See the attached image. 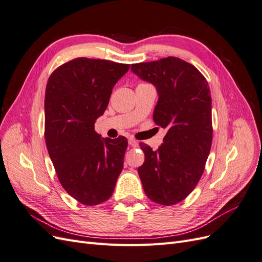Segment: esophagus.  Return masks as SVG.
I'll list each match as a JSON object with an SVG mask.
<instances>
[{
  "label": "esophagus",
  "instance_id": "34e87169",
  "mask_svg": "<svg viewBox=\"0 0 262 262\" xmlns=\"http://www.w3.org/2000/svg\"><path fill=\"white\" fill-rule=\"evenodd\" d=\"M138 144H139V142L136 139H133V138L129 139V145L136 147V146H138Z\"/></svg>",
  "mask_w": 262,
  "mask_h": 262
}]
</instances>
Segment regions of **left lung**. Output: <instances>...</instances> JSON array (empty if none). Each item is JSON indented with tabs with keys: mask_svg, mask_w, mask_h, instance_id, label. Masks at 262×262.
I'll return each mask as SVG.
<instances>
[{
	"mask_svg": "<svg viewBox=\"0 0 262 262\" xmlns=\"http://www.w3.org/2000/svg\"><path fill=\"white\" fill-rule=\"evenodd\" d=\"M141 80L158 94L153 119L166 129L157 150L140 143L145 161L138 168L145 194L162 205H173L199 182L212 144V99L205 77L175 57L132 64Z\"/></svg>",
	"mask_w": 262,
	"mask_h": 262,
	"instance_id": "left-lung-1",
	"label": "left lung"
}]
</instances>
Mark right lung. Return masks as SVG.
Returning a JSON list of instances; mask_svg holds the SVG:
<instances>
[{"mask_svg":"<svg viewBox=\"0 0 262 262\" xmlns=\"http://www.w3.org/2000/svg\"><path fill=\"white\" fill-rule=\"evenodd\" d=\"M129 68L113 61L76 58L59 67L47 83V148L62 187L85 205L108 200L123 168L128 140L101 138L94 124Z\"/></svg>","mask_w":262,"mask_h":262,"instance_id":"obj_1","label":"right lung"}]
</instances>
